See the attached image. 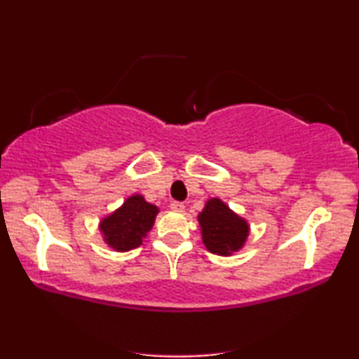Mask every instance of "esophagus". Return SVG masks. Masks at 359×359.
<instances>
[{"label":"esophagus","instance_id":"34e87169","mask_svg":"<svg viewBox=\"0 0 359 359\" xmlns=\"http://www.w3.org/2000/svg\"><path fill=\"white\" fill-rule=\"evenodd\" d=\"M170 208H172L173 212H184V203H181V202H172L170 203Z\"/></svg>","mask_w":359,"mask_h":359}]
</instances>
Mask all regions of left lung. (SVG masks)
<instances>
[{
  "label": "left lung",
  "mask_w": 359,
  "mask_h": 359,
  "mask_svg": "<svg viewBox=\"0 0 359 359\" xmlns=\"http://www.w3.org/2000/svg\"><path fill=\"white\" fill-rule=\"evenodd\" d=\"M205 249L219 257H231L244 249L250 234V224L244 217L231 210L218 197H210L197 215Z\"/></svg>",
  "instance_id": "8db88e82"
}]
</instances>
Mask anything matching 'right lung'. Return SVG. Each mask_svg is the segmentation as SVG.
<instances>
[{
    "instance_id": "1",
    "label": "right lung",
    "mask_w": 359,
    "mask_h": 359,
    "mask_svg": "<svg viewBox=\"0 0 359 359\" xmlns=\"http://www.w3.org/2000/svg\"><path fill=\"white\" fill-rule=\"evenodd\" d=\"M158 210L157 205L149 203L144 196L133 194L112 213L99 222V233L102 241L115 252H130L140 247L152 229Z\"/></svg>"
}]
</instances>
